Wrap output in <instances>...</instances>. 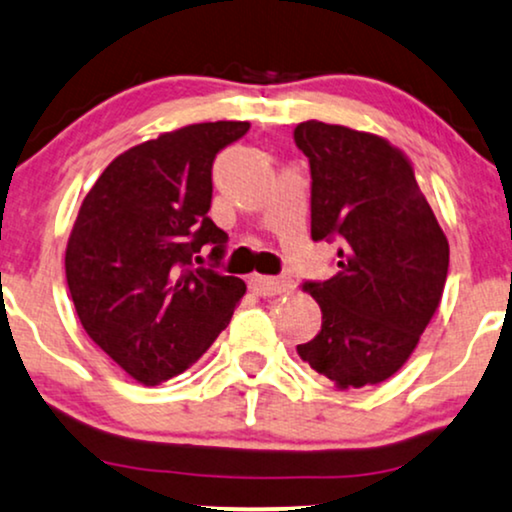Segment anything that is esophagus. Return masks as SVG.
<instances>
[{"instance_id":"esophagus-1","label":"esophagus","mask_w":512,"mask_h":512,"mask_svg":"<svg viewBox=\"0 0 512 512\" xmlns=\"http://www.w3.org/2000/svg\"><path fill=\"white\" fill-rule=\"evenodd\" d=\"M251 285H254V289H258L263 296H275V294H285L292 289V285H289V280H285V277H268V275H251Z\"/></svg>"}]
</instances>
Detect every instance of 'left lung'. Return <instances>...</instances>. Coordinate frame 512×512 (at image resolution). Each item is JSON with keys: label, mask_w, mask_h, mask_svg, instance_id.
<instances>
[{"label": "left lung", "mask_w": 512, "mask_h": 512, "mask_svg": "<svg viewBox=\"0 0 512 512\" xmlns=\"http://www.w3.org/2000/svg\"><path fill=\"white\" fill-rule=\"evenodd\" d=\"M294 142L311 163V237L339 244V273L304 285L323 325L296 351L337 389L380 384L403 368L439 308L449 239L408 156L384 137L306 121Z\"/></svg>", "instance_id": "8db88e82"}]
</instances>
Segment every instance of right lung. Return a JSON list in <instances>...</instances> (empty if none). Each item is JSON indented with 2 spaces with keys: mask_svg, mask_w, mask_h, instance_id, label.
Masks as SVG:
<instances>
[{
  "mask_svg": "<svg viewBox=\"0 0 512 512\" xmlns=\"http://www.w3.org/2000/svg\"><path fill=\"white\" fill-rule=\"evenodd\" d=\"M246 121L163 132L116 156L82 199L66 246L75 313L94 344L132 380L154 387L185 372L230 323L239 277L201 263L225 256L208 218L213 159L246 135Z\"/></svg>",
  "mask_w": 512,
  "mask_h": 512,
  "instance_id": "add662e5",
  "label": "right lung"
}]
</instances>
